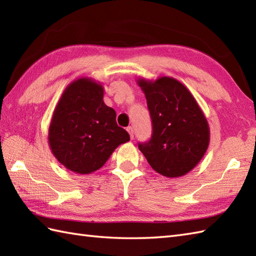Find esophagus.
Masks as SVG:
<instances>
[{
    "label": "esophagus",
    "mask_w": 256,
    "mask_h": 256,
    "mask_svg": "<svg viewBox=\"0 0 256 256\" xmlns=\"http://www.w3.org/2000/svg\"><path fill=\"white\" fill-rule=\"evenodd\" d=\"M126 130H128V134H130V138H131V140H133V138H134V132H133V128H132V126H128Z\"/></svg>",
    "instance_id": "obj_1"
}]
</instances>
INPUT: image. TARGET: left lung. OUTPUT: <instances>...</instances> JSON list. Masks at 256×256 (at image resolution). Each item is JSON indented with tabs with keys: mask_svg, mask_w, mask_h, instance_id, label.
<instances>
[{
	"mask_svg": "<svg viewBox=\"0 0 256 256\" xmlns=\"http://www.w3.org/2000/svg\"><path fill=\"white\" fill-rule=\"evenodd\" d=\"M152 118V136L138 148L154 170L168 178L186 175L202 158L209 125L189 90L178 80L138 79Z\"/></svg>",
	"mask_w": 256,
	"mask_h": 256,
	"instance_id": "1",
	"label": "left lung"
}]
</instances>
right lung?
<instances>
[{
  "label": "right lung",
  "instance_id": "obj_1",
  "mask_svg": "<svg viewBox=\"0 0 256 256\" xmlns=\"http://www.w3.org/2000/svg\"><path fill=\"white\" fill-rule=\"evenodd\" d=\"M116 113L103 102V86L90 78L70 84L54 111L48 143L67 170L90 174L106 164L130 135L116 124Z\"/></svg>",
  "mask_w": 256,
  "mask_h": 256
}]
</instances>
